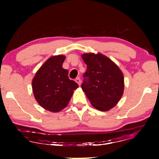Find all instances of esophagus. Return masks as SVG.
<instances>
[{
  "label": "esophagus",
  "mask_w": 159,
  "mask_h": 159,
  "mask_svg": "<svg viewBox=\"0 0 159 159\" xmlns=\"http://www.w3.org/2000/svg\"><path fill=\"white\" fill-rule=\"evenodd\" d=\"M75 81H76V82H77V83L80 86V84H81V79H80V77H77V79L75 80Z\"/></svg>",
  "instance_id": "esophagus-1"
}]
</instances>
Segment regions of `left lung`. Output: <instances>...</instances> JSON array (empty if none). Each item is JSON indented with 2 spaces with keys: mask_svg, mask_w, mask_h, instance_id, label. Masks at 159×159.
<instances>
[{
  "mask_svg": "<svg viewBox=\"0 0 159 159\" xmlns=\"http://www.w3.org/2000/svg\"><path fill=\"white\" fill-rule=\"evenodd\" d=\"M87 65L84 91L93 107L101 111L114 108L124 93L125 82L122 71L107 56L101 53L82 55Z\"/></svg>",
  "mask_w": 159,
  "mask_h": 159,
  "instance_id": "1",
  "label": "left lung"
}]
</instances>
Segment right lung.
Returning a JSON list of instances; mask_svg holds the SVG:
<instances>
[{"mask_svg":"<svg viewBox=\"0 0 159 159\" xmlns=\"http://www.w3.org/2000/svg\"><path fill=\"white\" fill-rule=\"evenodd\" d=\"M65 58L64 55L50 57L32 79L34 98L41 107L51 112L57 113L66 107L74 90L79 88L69 80L68 70L62 67Z\"/></svg>","mask_w":159,"mask_h":159,"instance_id":"obj_1","label":"right lung"}]
</instances>
